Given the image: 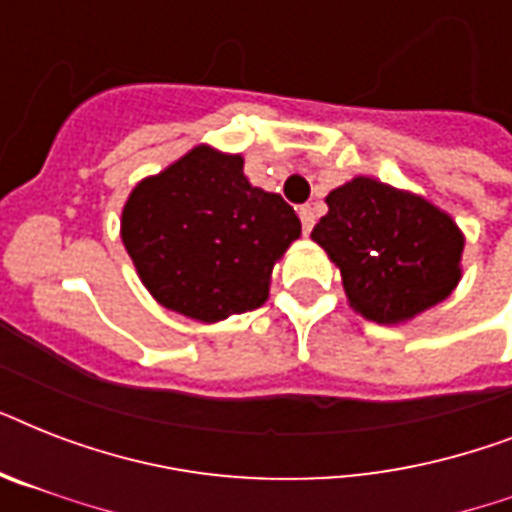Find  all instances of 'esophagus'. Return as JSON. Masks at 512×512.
I'll use <instances>...</instances> for the list:
<instances>
[{"label":"esophagus","instance_id":"1","mask_svg":"<svg viewBox=\"0 0 512 512\" xmlns=\"http://www.w3.org/2000/svg\"><path fill=\"white\" fill-rule=\"evenodd\" d=\"M300 220H303V233H311L313 223H316V212H313L311 204L300 207Z\"/></svg>","mask_w":512,"mask_h":512}]
</instances>
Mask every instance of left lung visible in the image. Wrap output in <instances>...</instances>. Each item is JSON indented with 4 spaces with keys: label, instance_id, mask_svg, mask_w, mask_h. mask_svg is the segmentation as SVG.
<instances>
[{
    "label": "left lung",
    "instance_id": "8db88e82",
    "mask_svg": "<svg viewBox=\"0 0 512 512\" xmlns=\"http://www.w3.org/2000/svg\"><path fill=\"white\" fill-rule=\"evenodd\" d=\"M327 207L311 239L340 268L361 316L401 324L452 295L465 239L446 212L372 177L335 188Z\"/></svg>",
    "mask_w": 512,
    "mask_h": 512
}]
</instances>
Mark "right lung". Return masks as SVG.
Here are the masks:
<instances>
[{
  "mask_svg": "<svg viewBox=\"0 0 512 512\" xmlns=\"http://www.w3.org/2000/svg\"><path fill=\"white\" fill-rule=\"evenodd\" d=\"M297 236L295 209L209 146L140 180L122 212L124 249L156 303L204 324L260 308Z\"/></svg>",
  "mask_w": 512,
  "mask_h": 512,
  "instance_id": "1",
  "label": "right lung"
}]
</instances>
